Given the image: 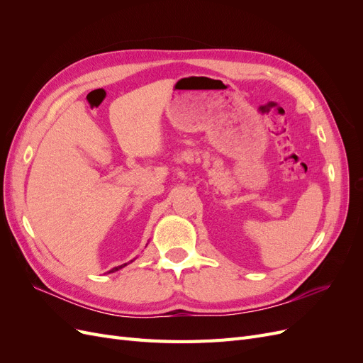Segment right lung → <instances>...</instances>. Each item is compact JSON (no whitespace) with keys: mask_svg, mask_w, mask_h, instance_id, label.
<instances>
[{"mask_svg":"<svg viewBox=\"0 0 363 363\" xmlns=\"http://www.w3.org/2000/svg\"><path fill=\"white\" fill-rule=\"evenodd\" d=\"M127 265V263H124V265H121V267H116V268H112L111 271H108V272H115V271H118V269H121V268H124Z\"/></svg>","mask_w":363,"mask_h":363,"instance_id":"obj_1","label":"right lung"}]
</instances>
